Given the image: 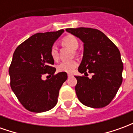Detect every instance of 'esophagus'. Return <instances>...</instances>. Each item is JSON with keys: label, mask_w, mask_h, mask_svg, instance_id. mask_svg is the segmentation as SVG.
<instances>
[{"label": "esophagus", "mask_w": 133, "mask_h": 133, "mask_svg": "<svg viewBox=\"0 0 133 133\" xmlns=\"http://www.w3.org/2000/svg\"><path fill=\"white\" fill-rule=\"evenodd\" d=\"M72 76H73V75H72V74H70V73L68 74V78H70V77H72Z\"/></svg>", "instance_id": "obj_1"}]
</instances>
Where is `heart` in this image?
I'll list each match as a JSON object with an SVG mask.
<instances>
[{"mask_svg": "<svg viewBox=\"0 0 133 133\" xmlns=\"http://www.w3.org/2000/svg\"><path fill=\"white\" fill-rule=\"evenodd\" d=\"M61 42L63 45L69 47L72 50L77 49L79 45L77 38L72 35H68L63 37ZM50 55L54 61H57L58 59V48L55 45H52L50 48ZM77 65H78V62L75 60L70 61H63L60 64H58L57 69L59 72H72L73 70L77 67Z\"/></svg>", "mask_w": 133, "mask_h": 133, "instance_id": "1", "label": "heart"}]
</instances>
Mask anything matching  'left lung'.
Returning a JSON list of instances; mask_svg holds the SVG:
<instances>
[{
    "instance_id": "1",
    "label": "left lung",
    "mask_w": 133,
    "mask_h": 133,
    "mask_svg": "<svg viewBox=\"0 0 133 133\" xmlns=\"http://www.w3.org/2000/svg\"><path fill=\"white\" fill-rule=\"evenodd\" d=\"M83 42V57L78 71L92 78L75 76V92L85 105L100 108L108 105L123 82V65L120 50L103 32L95 28H67Z\"/></svg>"
}]
</instances>
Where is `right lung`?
I'll list each match as a JSON object with an SVG mask.
<instances>
[{
	"instance_id": "1",
	"label": "right lung",
	"mask_w": 133,
	"mask_h": 133,
	"mask_svg": "<svg viewBox=\"0 0 133 133\" xmlns=\"http://www.w3.org/2000/svg\"><path fill=\"white\" fill-rule=\"evenodd\" d=\"M64 30L38 33L23 42L13 53L9 67L10 87L25 108L43 112L54 108L59 90L68 78L66 72L55 74L50 48ZM48 74L51 78L42 80Z\"/></svg>"
}]
</instances>
